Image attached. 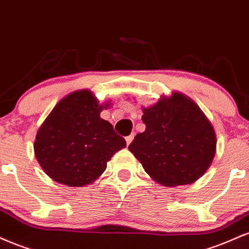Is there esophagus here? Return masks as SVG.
<instances>
[{
    "label": "esophagus",
    "mask_w": 249,
    "mask_h": 249,
    "mask_svg": "<svg viewBox=\"0 0 249 249\" xmlns=\"http://www.w3.org/2000/svg\"><path fill=\"white\" fill-rule=\"evenodd\" d=\"M133 140H134V134H131V135L125 137V142H127V145H129Z\"/></svg>",
    "instance_id": "1"
}]
</instances>
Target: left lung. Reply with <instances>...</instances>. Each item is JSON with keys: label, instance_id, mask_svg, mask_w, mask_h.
<instances>
[{"label": "left lung", "instance_id": "obj_1", "mask_svg": "<svg viewBox=\"0 0 249 249\" xmlns=\"http://www.w3.org/2000/svg\"><path fill=\"white\" fill-rule=\"evenodd\" d=\"M145 130L128 149L155 182L165 186L191 184L212 164L217 148L214 128L189 96L172 92L142 108Z\"/></svg>", "mask_w": 249, "mask_h": 249}]
</instances>
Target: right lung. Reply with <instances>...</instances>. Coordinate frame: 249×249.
<instances>
[{"label":"right lung","mask_w":249,"mask_h":249,"mask_svg":"<svg viewBox=\"0 0 249 249\" xmlns=\"http://www.w3.org/2000/svg\"><path fill=\"white\" fill-rule=\"evenodd\" d=\"M109 102L99 105L89 89L70 93L44 120L34 143L35 156L50 178L67 186L89 185L107 162L125 147L124 137L100 118Z\"/></svg>","instance_id":"1"}]
</instances>
